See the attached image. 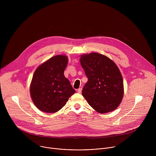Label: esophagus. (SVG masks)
Wrapping results in <instances>:
<instances>
[{
  "label": "esophagus",
  "instance_id": "obj_1",
  "mask_svg": "<svg viewBox=\"0 0 156 156\" xmlns=\"http://www.w3.org/2000/svg\"><path fill=\"white\" fill-rule=\"evenodd\" d=\"M82 91V87H80L79 89H78V93H81Z\"/></svg>",
  "mask_w": 156,
  "mask_h": 156
}]
</instances>
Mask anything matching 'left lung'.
<instances>
[{
	"label": "left lung",
	"instance_id": "obj_1",
	"mask_svg": "<svg viewBox=\"0 0 156 156\" xmlns=\"http://www.w3.org/2000/svg\"><path fill=\"white\" fill-rule=\"evenodd\" d=\"M88 81L82 95L88 104L99 113L114 110L123 96V82L116 64L107 57L91 53L80 58Z\"/></svg>",
	"mask_w": 156,
	"mask_h": 156
}]
</instances>
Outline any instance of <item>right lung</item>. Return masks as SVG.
<instances>
[{
	"label": "right lung",
	"instance_id": "1",
	"mask_svg": "<svg viewBox=\"0 0 156 156\" xmlns=\"http://www.w3.org/2000/svg\"><path fill=\"white\" fill-rule=\"evenodd\" d=\"M67 63L66 56L56 55L36 70L30 86V94L35 105L42 112H57L75 93L69 80L64 76Z\"/></svg>",
	"mask_w": 156,
	"mask_h": 156
}]
</instances>
